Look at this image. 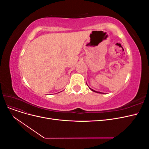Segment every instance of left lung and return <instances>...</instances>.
I'll return each instance as SVG.
<instances>
[{"label":"left lung","instance_id":"1","mask_svg":"<svg viewBox=\"0 0 149 149\" xmlns=\"http://www.w3.org/2000/svg\"><path fill=\"white\" fill-rule=\"evenodd\" d=\"M91 89V88H90ZM91 91H94V92H96V93H101V92H98V91H94V90H93V89H91Z\"/></svg>","mask_w":149,"mask_h":149}]
</instances>
